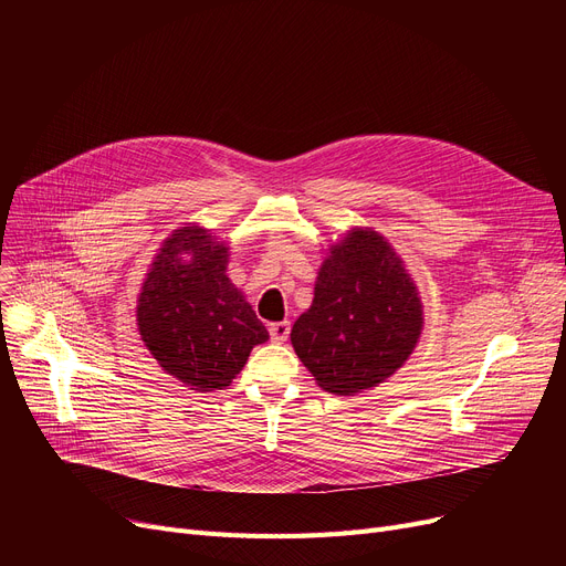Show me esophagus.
Instances as JSON below:
<instances>
[{
    "instance_id": "34e87169",
    "label": "esophagus",
    "mask_w": 566,
    "mask_h": 566,
    "mask_svg": "<svg viewBox=\"0 0 566 566\" xmlns=\"http://www.w3.org/2000/svg\"><path fill=\"white\" fill-rule=\"evenodd\" d=\"M268 333H271V339L275 344H284L289 339V333H291V323L289 321L271 323V328H268Z\"/></svg>"
}]
</instances>
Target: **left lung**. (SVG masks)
<instances>
[{"label":"left lung","mask_w":566,"mask_h":566,"mask_svg":"<svg viewBox=\"0 0 566 566\" xmlns=\"http://www.w3.org/2000/svg\"><path fill=\"white\" fill-rule=\"evenodd\" d=\"M422 303L385 238L350 229L318 268L291 344L325 392L358 395L390 378L422 335Z\"/></svg>","instance_id":"obj_1"}]
</instances>
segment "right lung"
<instances>
[{
    "label": "right lung",
    "instance_id": "add662e5",
    "mask_svg": "<svg viewBox=\"0 0 566 566\" xmlns=\"http://www.w3.org/2000/svg\"><path fill=\"white\" fill-rule=\"evenodd\" d=\"M229 248L197 224L163 243L137 298V331L158 365L190 390H222L268 339L227 277Z\"/></svg>",
    "mask_w": 566,
    "mask_h": 566
}]
</instances>
